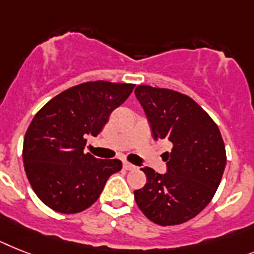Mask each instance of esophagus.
Wrapping results in <instances>:
<instances>
[{
    "label": "esophagus",
    "instance_id": "34e87169",
    "mask_svg": "<svg viewBox=\"0 0 254 254\" xmlns=\"http://www.w3.org/2000/svg\"><path fill=\"white\" fill-rule=\"evenodd\" d=\"M123 169L125 170H135L136 169V166H133V165H131V163L129 162H123Z\"/></svg>",
    "mask_w": 254,
    "mask_h": 254
}]
</instances>
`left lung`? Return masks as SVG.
Returning <instances> with one entry per match:
<instances>
[{"instance_id": "left-lung-1", "label": "left lung", "mask_w": 254, "mask_h": 254, "mask_svg": "<svg viewBox=\"0 0 254 254\" xmlns=\"http://www.w3.org/2000/svg\"><path fill=\"white\" fill-rule=\"evenodd\" d=\"M156 141L167 139V170L158 174L142 167L146 183L135 190L140 210L161 226L180 225L204 210L214 196L226 167V149L214 121L197 102L179 92L137 85Z\"/></svg>"}]
</instances>
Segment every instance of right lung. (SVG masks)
<instances>
[{"mask_svg":"<svg viewBox=\"0 0 254 254\" xmlns=\"http://www.w3.org/2000/svg\"><path fill=\"white\" fill-rule=\"evenodd\" d=\"M133 87L88 81L52 98L33 117L23 142V162L31 187L50 209L64 214L83 211L100 197L110 175L122 169L119 160L84 153L85 137L100 133Z\"/></svg>","mask_w":254,"mask_h":254,"instance_id":"1","label":"right lung"}]
</instances>
